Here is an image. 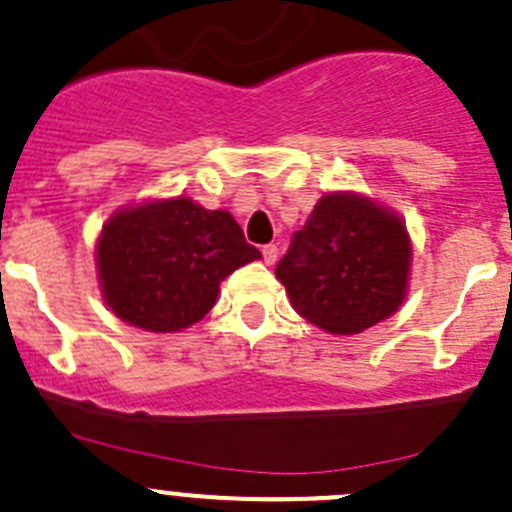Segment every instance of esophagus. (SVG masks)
I'll use <instances>...</instances> for the list:
<instances>
[{"mask_svg": "<svg viewBox=\"0 0 512 512\" xmlns=\"http://www.w3.org/2000/svg\"><path fill=\"white\" fill-rule=\"evenodd\" d=\"M261 254H263V261H266L268 266H273V263H276V258H278V249L273 244H268V246H263Z\"/></svg>", "mask_w": 512, "mask_h": 512, "instance_id": "obj_1", "label": "esophagus"}]
</instances>
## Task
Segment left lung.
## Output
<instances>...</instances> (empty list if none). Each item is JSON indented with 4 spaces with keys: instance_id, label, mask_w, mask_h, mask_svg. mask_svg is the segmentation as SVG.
<instances>
[{
    "instance_id": "1",
    "label": "left lung",
    "mask_w": 512,
    "mask_h": 512,
    "mask_svg": "<svg viewBox=\"0 0 512 512\" xmlns=\"http://www.w3.org/2000/svg\"><path fill=\"white\" fill-rule=\"evenodd\" d=\"M411 271V239L398 216L358 194H326L296 231L276 276L298 316L353 336L398 311Z\"/></svg>"
}]
</instances>
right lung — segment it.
Here are the masks:
<instances>
[{"mask_svg":"<svg viewBox=\"0 0 512 512\" xmlns=\"http://www.w3.org/2000/svg\"><path fill=\"white\" fill-rule=\"evenodd\" d=\"M261 258L229 211H206L189 196L124 209L104 224L96 263L104 301L121 321L171 333L214 308L219 283Z\"/></svg>","mask_w":512,"mask_h":512,"instance_id":"add662e5","label":"right lung"}]
</instances>
